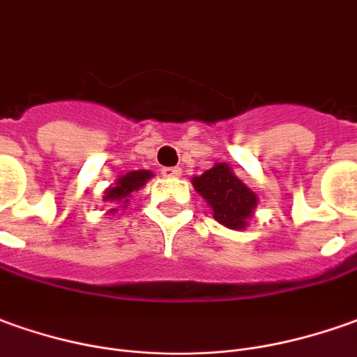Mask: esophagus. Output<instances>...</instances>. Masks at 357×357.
<instances>
[{
  "instance_id": "1",
  "label": "esophagus",
  "mask_w": 357,
  "mask_h": 357,
  "mask_svg": "<svg viewBox=\"0 0 357 357\" xmlns=\"http://www.w3.org/2000/svg\"><path fill=\"white\" fill-rule=\"evenodd\" d=\"M181 173H183V169H178V167H165L161 171V174L167 178H176V176H181Z\"/></svg>"
}]
</instances>
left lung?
I'll use <instances>...</instances> for the list:
<instances>
[{"mask_svg":"<svg viewBox=\"0 0 357 357\" xmlns=\"http://www.w3.org/2000/svg\"><path fill=\"white\" fill-rule=\"evenodd\" d=\"M192 186L210 206L213 220L223 227L243 231L258 206V196L233 173L227 163H215L200 176H192Z\"/></svg>","mask_w":357,"mask_h":357,"instance_id":"left-lung-1","label":"left lung"}]
</instances>
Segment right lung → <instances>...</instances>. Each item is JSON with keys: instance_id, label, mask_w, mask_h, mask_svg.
Returning a JSON list of instances; mask_svg holds the SVG:
<instances>
[{"instance_id": "right-lung-1", "label": "right lung", "mask_w": 357, "mask_h": 357, "mask_svg": "<svg viewBox=\"0 0 357 357\" xmlns=\"http://www.w3.org/2000/svg\"><path fill=\"white\" fill-rule=\"evenodd\" d=\"M151 176H153V173L147 171V169L128 171L126 174H120L116 181L105 190V196H102V202L110 204L107 213H116L118 208L124 210L128 202H130V198H132V194L142 190Z\"/></svg>"}]
</instances>
